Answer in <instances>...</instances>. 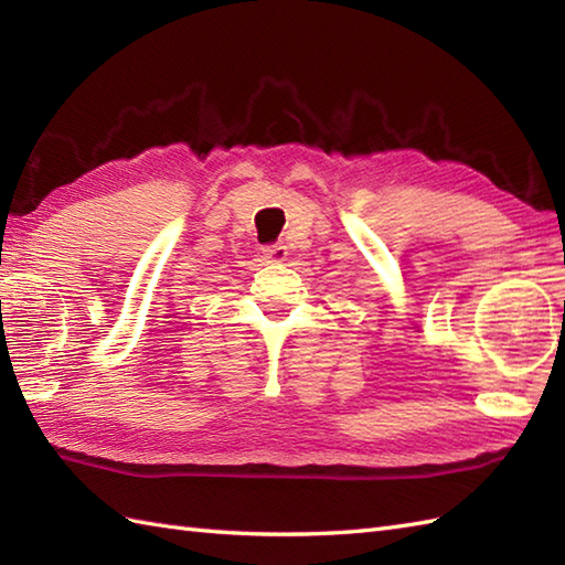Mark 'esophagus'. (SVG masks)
Here are the masks:
<instances>
[{
    "label": "esophagus",
    "mask_w": 565,
    "mask_h": 565,
    "mask_svg": "<svg viewBox=\"0 0 565 565\" xmlns=\"http://www.w3.org/2000/svg\"><path fill=\"white\" fill-rule=\"evenodd\" d=\"M262 255H265L267 262H284L286 255H288V250H286L284 243H271V245L262 247Z\"/></svg>",
    "instance_id": "esophagus-1"
}]
</instances>
